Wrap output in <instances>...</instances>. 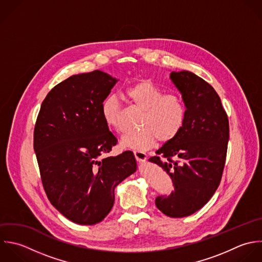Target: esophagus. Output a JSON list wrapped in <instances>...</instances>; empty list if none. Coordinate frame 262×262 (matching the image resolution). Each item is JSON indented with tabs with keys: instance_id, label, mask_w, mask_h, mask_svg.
Returning a JSON list of instances; mask_svg holds the SVG:
<instances>
[{
	"instance_id": "obj_1",
	"label": "esophagus",
	"mask_w": 262,
	"mask_h": 262,
	"mask_svg": "<svg viewBox=\"0 0 262 262\" xmlns=\"http://www.w3.org/2000/svg\"><path fill=\"white\" fill-rule=\"evenodd\" d=\"M134 154H135V157H136V159H137V161H138L139 163H142V164H143V163L146 162V160H147V155H146V153L140 152V151H135Z\"/></svg>"
}]
</instances>
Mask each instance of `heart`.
<instances>
[{"mask_svg":"<svg viewBox=\"0 0 262 262\" xmlns=\"http://www.w3.org/2000/svg\"><path fill=\"white\" fill-rule=\"evenodd\" d=\"M125 98L143 110V130L127 133L121 138V145L136 151H147L153 148L158 139L167 143L174 140L183 130L187 118V106L184 99L174 93L163 94L150 79H141L128 85L124 91ZM121 105L117 97L107 96L101 103V114L105 123L117 130L120 124Z\"/></svg>","mask_w":262,"mask_h":262,"instance_id":"b5f03b06","label":"heart"}]
</instances>
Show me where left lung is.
Segmentation results:
<instances>
[{
	"label": "left lung",
	"mask_w": 262,
	"mask_h": 262,
	"mask_svg": "<svg viewBox=\"0 0 262 262\" xmlns=\"http://www.w3.org/2000/svg\"><path fill=\"white\" fill-rule=\"evenodd\" d=\"M187 106L181 134L149 159L171 178L174 192L156 198L169 217L189 216L202 208L219 188L227 158L230 125L215 90L190 71L170 73Z\"/></svg>",
	"instance_id": "1"
}]
</instances>
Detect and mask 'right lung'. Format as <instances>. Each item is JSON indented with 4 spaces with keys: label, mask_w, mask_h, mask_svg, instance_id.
<instances>
[{
    "label": "right lung",
    "mask_w": 262,
    "mask_h": 262,
    "mask_svg": "<svg viewBox=\"0 0 262 262\" xmlns=\"http://www.w3.org/2000/svg\"><path fill=\"white\" fill-rule=\"evenodd\" d=\"M117 80L101 70L72 75L41 103L33 149L51 204L78 225L102 222L114 203V189L137 171L134 153L107 156L117 144L102 118L101 103Z\"/></svg>",
    "instance_id": "right-lung-1"
}]
</instances>
